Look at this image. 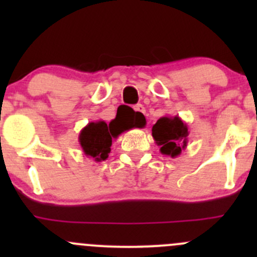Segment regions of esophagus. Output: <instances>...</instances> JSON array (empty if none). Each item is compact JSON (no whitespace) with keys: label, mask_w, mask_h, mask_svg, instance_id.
Here are the masks:
<instances>
[{"label":"esophagus","mask_w":257,"mask_h":257,"mask_svg":"<svg viewBox=\"0 0 257 257\" xmlns=\"http://www.w3.org/2000/svg\"><path fill=\"white\" fill-rule=\"evenodd\" d=\"M134 110H136V112H139V113H145V108L143 104H137L136 107H134Z\"/></svg>","instance_id":"obj_1"}]
</instances>
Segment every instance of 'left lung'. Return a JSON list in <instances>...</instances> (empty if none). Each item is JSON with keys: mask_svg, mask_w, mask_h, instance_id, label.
<instances>
[{"mask_svg": "<svg viewBox=\"0 0 257 257\" xmlns=\"http://www.w3.org/2000/svg\"><path fill=\"white\" fill-rule=\"evenodd\" d=\"M152 136L162 154L177 158L188 145V125L179 115H164L153 125Z\"/></svg>", "mask_w": 257, "mask_h": 257, "instance_id": "8db88e82", "label": "left lung"}]
</instances>
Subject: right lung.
<instances>
[{
    "instance_id": "1",
    "label": "right lung",
    "mask_w": 257,
    "mask_h": 257,
    "mask_svg": "<svg viewBox=\"0 0 257 257\" xmlns=\"http://www.w3.org/2000/svg\"><path fill=\"white\" fill-rule=\"evenodd\" d=\"M134 114L132 120H125L123 118H115L109 124L104 120H97L88 123L80 131L78 141L82 147L83 153L87 157L92 158L94 162H103L108 158L110 153V147L114 139L118 138L121 133L134 128V126L145 125V119L141 114Z\"/></svg>"
}]
</instances>
